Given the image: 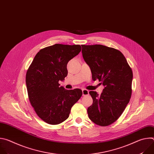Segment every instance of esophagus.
Listing matches in <instances>:
<instances>
[{
	"label": "esophagus",
	"mask_w": 154,
	"mask_h": 154,
	"mask_svg": "<svg viewBox=\"0 0 154 154\" xmlns=\"http://www.w3.org/2000/svg\"><path fill=\"white\" fill-rule=\"evenodd\" d=\"M82 94H83V96L89 95V91L87 90H85V89L82 90Z\"/></svg>",
	"instance_id": "esophagus-1"
}]
</instances>
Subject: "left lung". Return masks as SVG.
Returning a JSON list of instances; mask_svg holds the SVG:
<instances>
[{
  "instance_id": "left-lung-1",
  "label": "left lung",
  "mask_w": 154,
  "mask_h": 154,
  "mask_svg": "<svg viewBox=\"0 0 154 154\" xmlns=\"http://www.w3.org/2000/svg\"><path fill=\"white\" fill-rule=\"evenodd\" d=\"M82 55L89 65L93 81L98 79L105 86L103 92H89L93 104L88 108L89 118L105 127L115 122L122 115L131 95L133 72L124 55L105 46L82 45Z\"/></svg>"
}]
</instances>
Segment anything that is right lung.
Here are the masks:
<instances>
[{"label":"right lung","mask_w":154,"mask_h":154,"mask_svg":"<svg viewBox=\"0 0 154 154\" xmlns=\"http://www.w3.org/2000/svg\"><path fill=\"white\" fill-rule=\"evenodd\" d=\"M80 45H55L41 49L26 73L29 99L37 115L51 125L66 120L72 106L82 96L80 89L60 86L68 75L67 64L81 51Z\"/></svg>","instance_id":"add662e5"}]
</instances>
